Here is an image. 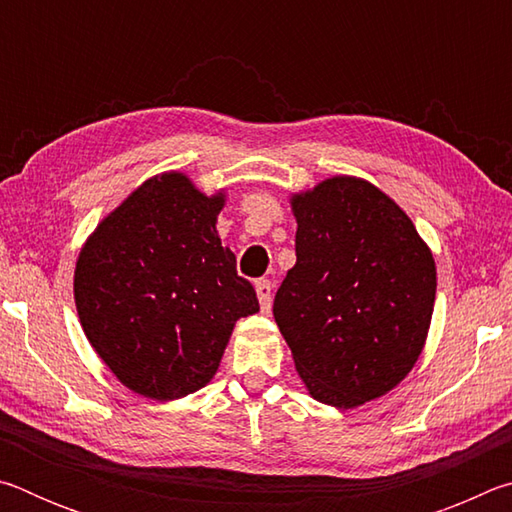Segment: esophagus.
<instances>
[{
  "instance_id": "esophagus-1",
  "label": "esophagus",
  "mask_w": 512,
  "mask_h": 512,
  "mask_svg": "<svg viewBox=\"0 0 512 512\" xmlns=\"http://www.w3.org/2000/svg\"><path fill=\"white\" fill-rule=\"evenodd\" d=\"M255 291H257V300H259V307H262V311H271V305H273V284L268 280H257L255 282Z\"/></svg>"
}]
</instances>
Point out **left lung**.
I'll use <instances>...</instances> for the list:
<instances>
[{
    "instance_id": "obj_1",
    "label": "left lung",
    "mask_w": 512,
    "mask_h": 512,
    "mask_svg": "<svg viewBox=\"0 0 512 512\" xmlns=\"http://www.w3.org/2000/svg\"><path fill=\"white\" fill-rule=\"evenodd\" d=\"M296 266L273 316L314 400L357 409L413 370L427 341L436 262L413 221L368 180L291 194Z\"/></svg>"
}]
</instances>
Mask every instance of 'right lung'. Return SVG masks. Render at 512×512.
<instances>
[{
    "mask_svg": "<svg viewBox=\"0 0 512 512\" xmlns=\"http://www.w3.org/2000/svg\"><path fill=\"white\" fill-rule=\"evenodd\" d=\"M223 205V189L207 196L187 173H158L94 228L76 259L85 336L112 375L149 400L210 384L237 320L259 311L216 232Z\"/></svg>",
    "mask_w": 512,
    "mask_h": 512,
    "instance_id": "add662e5",
    "label": "right lung"
}]
</instances>
